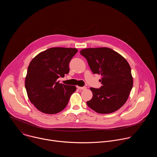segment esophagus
<instances>
[{
    "label": "esophagus",
    "instance_id": "1",
    "mask_svg": "<svg viewBox=\"0 0 157 157\" xmlns=\"http://www.w3.org/2000/svg\"><path fill=\"white\" fill-rule=\"evenodd\" d=\"M77 88L80 89V90H85L86 89V86H83V87H79V86H77Z\"/></svg>",
    "mask_w": 157,
    "mask_h": 157
}]
</instances>
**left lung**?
Here are the masks:
<instances>
[{
  "label": "left lung",
  "mask_w": 157,
  "mask_h": 157,
  "mask_svg": "<svg viewBox=\"0 0 157 157\" xmlns=\"http://www.w3.org/2000/svg\"><path fill=\"white\" fill-rule=\"evenodd\" d=\"M94 74L101 75L99 88L91 87L93 98L87 105L99 114H109L127 101L133 86L130 66L120 54L109 48H85L80 51Z\"/></svg>",
  "instance_id": "1"
}]
</instances>
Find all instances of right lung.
Returning <instances> with one entry per match:
<instances>
[{"label":"right lung","mask_w":157,"mask_h":157,"mask_svg":"<svg viewBox=\"0 0 157 157\" xmlns=\"http://www.w3.org/2000/svg\"><path fill=\"white\" fill-rule=\"evenodd\" d=\"M76 48L55 47L37 55L30 63L25 86L29 99L41 113L54 114L63 110L76 90L75 86L57 79L70 71L69 63Z\"/></svg>","instance_id":"1"}]
</instances>
